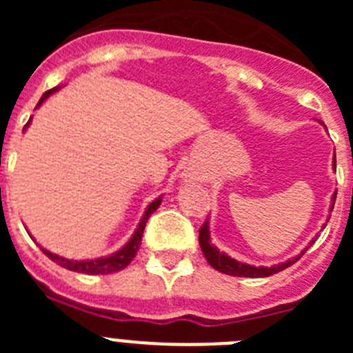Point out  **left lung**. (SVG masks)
Instances as JSON below:
<instances>
[{"mask_svg": "<svg viewBox=\"0 0 353 353\" xmlns=\"http://www.w3.org/2000/svg\"><path fill=\"white\" fill-rule=\"evenodd\" d=\"M332 168L336 170V154H334V157H332ZM336 194H338V191L332 194V203H330V207H329V217H330V212H332V208H334ZM329 217H327V221H329ZM323 228H325V224L322 226V230ZM314 240H316V236H314V239H311L310 245L314 244ZM310 245H307L305 249H302L297 256L290 258V260H286V261H281V263L270 265V267H263V265H260V267H254V265L242 263V261L235 260V258L228 256L226 252L219 251V249L212 244L208 219L205 221V224L201 226V230H199V248H201V252H203V256L207 258L208 263H210V267H214V269L219 270V272L228 274V276H235V277H269V276H272V274L281 272V270L288 269L290 265L295 263V261H297L299 258H301L302 254L307 251V249H310Z\"/></svg>", "mask_w": 353, "mask_h": 353, "instance_id": "obj_1", "label": "left lung"}]
</instances>
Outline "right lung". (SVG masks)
<instances>
[{
    "label": "right lung",
    "mask_w": 353,
    "mask_h": 353,
    "mask_svg": "<svg viewBox=\"0 0 353 353\" xmlns=\"http://www.w3.org/2000/svg\"><path fill=\"white\" fill-rule=\"evenodd\" d=\"M58 90H60V86H56V88H52V90H49V92L43 93L42 99H40L39 104H37V108H40V105L48 101L52 93L58 92ZM30 123H31V118L26 125H24V130L28 129V125H30ZM161 203H162V196L155 198L154 201H150L148 207H146V210H145V214H143L141 221H139L138 228L134 230L132 236L129 239V242H127L123 248L118 249V251H114L113 254H108V256H101V258H93V260H68V258L58 256V254L48 251V249H43V248H40V249H42L43 254L51 258L54 263H58L60 267H63V269L74 270V272L90 274V276H99V274H102V276H104V274H113V272H118V270H123L127 265L132 261V258L138 254V249H139V245H141V239H143V232H145L146 221H148L150 215L157 210L159 205Z\"/></svg>",
    "instance_id": "right-lung-1"
}]
</instances>
